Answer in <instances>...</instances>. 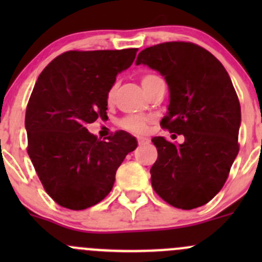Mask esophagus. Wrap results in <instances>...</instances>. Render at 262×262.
Masks as SVG:
<instances>
[{
    "label": "esophagus",
    "instance_id": "1",
    "mask_svg": "<svg viewBox=\"0 0 262 262\" xmlns=\"http://www.w3.org/2000/svg\"><path fill=\"white\" fill-rule=\"evenodd\" d=\"M148 142H149V139L144 138V137H139V138H138V144H139V146H143V144L148 143Z\"/></svg>",
    "mask_w": 262,
    "mask_h": 262
}]
</instances>
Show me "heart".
Here are the masks:
<instances>
[{
	"instance_id": "heart-1",
	"label": "heart",
	"mask_w": 262,
	"mask_h": 262,
	"mask_svg": "<svg viewBox=\"0 0 262 262\" xmlns=\"http://www.w3.org/2000/svg\"><path fill=\"white\" fill-rule=\"evenodd\" d=\"M161 80H162V78L158 77V76H156V75H153V73H147V75H144L143 77H142V86H143L144 91H146L148 87H150L153 83H156V82H158ZM116 87H118L116 84H113V86L110 87L109 91H107L106 99L109 102H112L113 100H114L115 94H116ZM120 125H121V128L126 129V130L132 132V133L143 134V133H146V130H147L148 119L143 118V116H139V115H129V116H125V118L121 119Z\"/></svg>"
}]
</instances>
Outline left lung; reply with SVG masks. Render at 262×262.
Returning a JSON list of instances; mask_svg holds the SVG:
<instances>
[{"label":"left lung","instance_id":"left-lung-1","mask_svg":"<svg viewBox=\"0 0 262 262\" xmlns=\"http://www.w3.org/2000/svg\"><path fill=\"white\" fill-rule=\"evenodd\" d=\"M136 64L165 77L170 104L161 125L185 138L182 144L152 138L153 189L179 209L202 207L221 191L239 149L241 106L228 72L212 53L185 41L143 49Z\"/></svg>","mask_w":262,"mask_h":262}]
</instances>
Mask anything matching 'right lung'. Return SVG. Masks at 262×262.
<instances>
[{
    "instance_id": "add662e5",
    "label": "right lung",
    "mask_w": 262,
    "mask_h": 262,
    "mask_svg": "<svg viewBox=\"0 0 262 262\" xmlns=\"http://www.w3.org/2000/svg\"><path fill=\"white\" fill-rule=\"evenodd\" d=\"M136 48L66 52L39 75L26 107L28 153L49 196L60 207L82 210L101 202L136 137L116 132L106 142L86 129L106 118L110 87L129 68Z\"/></svg>"
}]
</instances>
